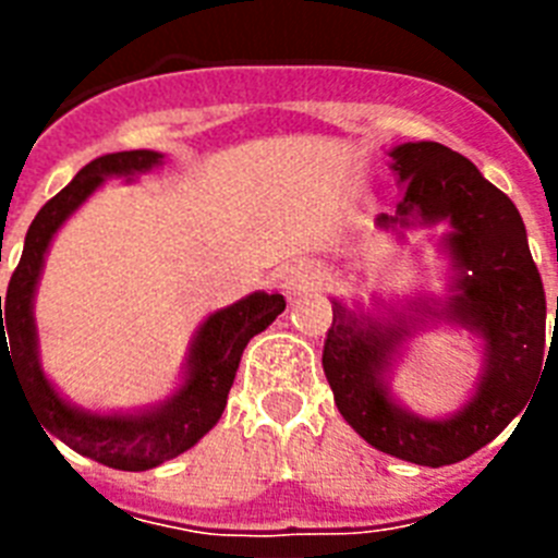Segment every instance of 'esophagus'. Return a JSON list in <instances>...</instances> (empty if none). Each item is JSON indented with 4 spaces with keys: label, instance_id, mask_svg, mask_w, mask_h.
I'll list each match as a JSON object with an SVG mask.
<instances>
[{
    "label": "esophagus",
    "instance_id": "obj_1",
    "mask_svg": "<svg viewBox=\"0 0 558 558\" xmlns=\"http://www.w3.org/2000/svg\"><path fill=\"white\" fill-rule=\"evenodd\" d=\"M318 282H322V274L310 263H295L282 274V288L288 295L307 293V290L318 288Z\"/></svg>",
    "mask_w": 558,
    "mask_h": 558
}]
</instances>
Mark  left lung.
<instances>
[{
  "mask_svg": "<svg viewBox=\"0 0 558 558\" xmlns=\"http://www.w3.org/2000/svg\"><path fill=\"white\" fill-rule=\"evenodd\" d=\"M388 156L405 198L377 226L405 240L408 229L447 223L450 290L445 299L386 307V315L332 299L322 363L335 405L357 436L402 461L447 466L500 436L534 393L545 366V290L520 211L470 159L438 142H405ZM441 320L482 338L484 366L470 403L427 420L398 405L390 374L404 340Z\"/></svg>",
  "mask_w": 558,
  "mask_h": 558,
  "instance_id": "left-lung-1",
  "label": "left lung"
}]
</instances>
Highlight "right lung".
Instances as JSON below:
<instances>
[{
    "mask_svg": "<svg viewBox=\"0 0 558 558\" xmlns=\"http://www.w3.org/2000/svg\"><path fill=\"white\" fill-rule=\"evenodd\" d=\"M165 161L156 150L108 153L88 161L72 184L47 201L24 236V251L10 276L8 295H0V379L2 366L16 374L29 411L41 430L95 461L125 472H145L195 447L223 416L226 399L248 340L268 329L284 310L282 293L245 295L231 307L211 313L192 338L184 363V383L159 405L142 411L97 413L69 402L41 368L33 302L49 243L77 209L100 190L102 181H133ZM5 313L2 314L1 310ZM47 436V438H49Z\"/></svg>",
    "mask_w": 558,
    "mask_h": 558,
    "instance_id": "1",
    "label": "right lung"
}]
</instances>
